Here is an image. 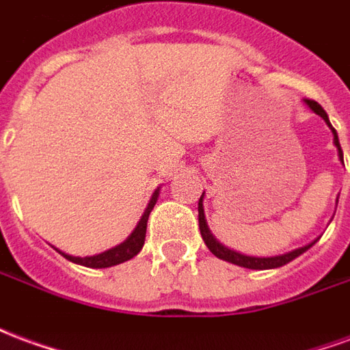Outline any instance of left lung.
Masks as SVG:
<instances>
[{
	"label": "left lung",
	"mask_w": 350,
	"mask_h": 350,
	"mask_svg": "<svg viewBox=\"0 0 350 350\" xmlns=\"http://www.w3.org/2000/svg\"><path fill=\"white\" fill-rule=\"evenodd\" d=\"M306 100V105H308L315 114H319L323 118L326 125L330 127L332 133H334V144L338 148L339 152V159L343 161V152H341V146H339V138H338V133L336 129L332 127L330 120H328V114L324 112V108L313 99H304ZM204 197V195H202ZM202 197L198 200V228H200V234H202V240L204 243L208 245V250L212 251L213 255L217 258H223V260H227V262H232V264H238V266H243V268H251V270H270V268H279V266H285L286 262H291L294 260L296 257H300L301 253H306V251L313 245V243H309V245H304V247H298V250L291 251V253H285V255H278V257H266V258H260V257H247V255H242V253H236V251L228 250L225 247L223 243H219L215 240V236L212 234V230L208 227V223H206V217H204V208H202Z\"/></svg>",
	"instance_id": "8db88e82"
}]
</instances>
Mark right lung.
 Returning a JSON list of instances; mask_svg holds the SVG:
<instances>
[{
    "label": "right lung",
    "mask_w": 350,
    "mask_h": 350,
    "mask_svg": "<svg viewBox=\"0 0 350 350\" xmlns=\"http://www.w3.org/2000/svg\"><path fill=\"white\" fill-rule=\"evenodd\" d=\"M157 197H159V189L153 193L152 200H150V204L146 208L144 215L138 221L137 228L131 232V236L125 242L120 243V245H116L112 250L105 251V253H99V255H93V257H71V255H67L64 251H56L59 255H64L67 260H71V262L75 264H80V266H86V268H110V266H116V264H122L125 262V260H129V258H133L135 255H138L140 250H142V245H144L148 217H150L153 206L157 202Z\"/></svg>",
    "instance_id": "right-lung-1"
}]
</instances>
